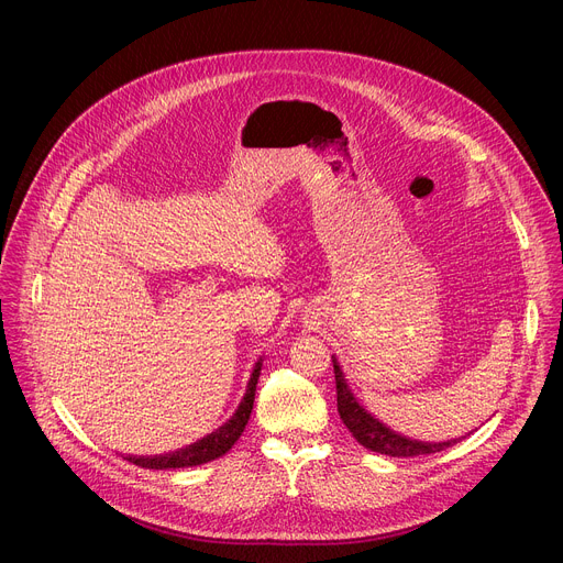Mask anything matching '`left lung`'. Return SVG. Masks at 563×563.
Here are the masks:
<instances>
[{
  "label": "left lung",
  "mask_w": 563,
  "mask_h": 563,
  "mask_svg": "<svg viewBox=\"0 0 563 563\" xmlns=\"http://www.w3.org/2000/svg\"><path fill=\"white\" fill-rule=\"evenodd\" d=\"M334 376H336V400H339V415L347 430L354 434V439L365 445L372 452L389 454V456H423V454H434L445 448H450L456 441L448 443H423V441H412L408 437H400L378 423L372 415H367L358 404L354 394L350 391L343 372L339 363L334 361Z\"/></svg>",
  "instance_id": "8db88e82"
}]
</instances>
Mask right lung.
<instances>
[{"label":"right lung","mask_w":563,"mask_h":563,"mask_svg":"<svg viewBox=\"0 0 563 563\" xmlns=\"http://www.w3.org/2000/svg\"><path fill=\"white\" fill-rule=\"evenodd\" d=\"M261 376V363H256V369L250 378L247 385V394L243 398V404L238 406L235 415L216 432H211L209 437L200 439L198 443L185 448V450H176L172 454H163V456H126V461L140 465V467H148V470H169V467H191V465H200L207 461H213L222 454H227L231 450V445L243 434L250 415L254 410V396H256V383Z\"/></svg>","instance_id":"obj_1"}]
</instances>
